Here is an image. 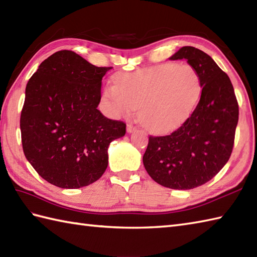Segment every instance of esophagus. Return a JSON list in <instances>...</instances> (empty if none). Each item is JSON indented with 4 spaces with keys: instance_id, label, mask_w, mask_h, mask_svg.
Listing matches in <instances>:
<instances>
[{
    "instance_id": "obj_1",
    "label": "esophagus",
    "mask_w": 257,
    "mask_h": 257,
    "mask_svg": "<svg viewBox=\"0 0 257 257\" xmlns=\"http://www.w3.org/2000/svg\"><path fill=\"white\" fill-rule=\"evenodd\" d=\"M136 129V127H135V125L133 124V123H128L127 124V133H133L134 132V130Z\"/></svg>"
}]
</instances>
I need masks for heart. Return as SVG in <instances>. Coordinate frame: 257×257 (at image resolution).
Wrapping results in <instances>:
<instances>
[{"label": "heart", "instance_id": "obj_1", "mask_svg": "<svg viewBox=\"0 0 257 257\" xmlns=\"http://www.w3.org/2000/svg\"><path fill=\"white\" fill-rule=\"evenodd\" d=\"M201 76L189 64L163 63L118 74L102 89L110 117H128L139 108L145 128L165 134L180 127L195 110L202 95Z\"/></svg>", "mask_w": 257, "mask_h": 257}]
</instances>
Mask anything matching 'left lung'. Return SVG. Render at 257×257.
<instances>
[{
    "instance_id": "8db88e82",
    "label": "left lung",
    "mask_w": 257,
    "mask_h": 257,
    "mask_svg": "<svg viewBox=\"0 0 257 257\" xmlns=\"http://www.w3.org/2000/svg\"><path fill=\"white\" fill-rule=\"evenodd\" d=\"M170 59H187L198 70L202 95L195 110L177 130L150 136L143 160L157 183L190 190L210 181L230 159L238 103L228 76L206 53L183 46Z\"/></svg>"
}]
</instances>
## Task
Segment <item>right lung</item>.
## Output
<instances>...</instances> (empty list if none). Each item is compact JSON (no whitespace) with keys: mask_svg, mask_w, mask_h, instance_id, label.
<instances>
[{"mask_svg":"<svg viewBox=\"0 0 257 257\" xmlns=\"http://www.w3.org/2000/svg\"><path fill=\"white\" fill-rule=\"evenodd\" d=\"M97 67L72 51L54 53L33 74L21 112L22 146L40 176L63 189L94 183L108 166V147L125 123L98 110L101 79Z\"/></svg>","mask_w":257,"mask_h":257,"instance_id":"right-lung-1","label":"right lung"}]
</instances>
